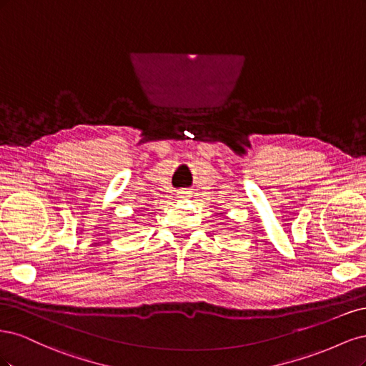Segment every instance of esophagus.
Instances as JSON below:
<instances>
[{
	"mask_svg": "<svg viewBox=\"0 0 366 366\" xmlns=\"http://www.w3.org/2000/svg\"><path fill=\"white\" fill-rule=\"evenodd\" d=\"M191 195H192L191 191H187V189H182V191L177 192V197H179L180 200H186V198H189Z\"/></svg>",
	"mask_w": 366,
	"mask_h": 366,
	"instance_id": "34e87169",
	"label": "esophagus"
}]
</instances>
